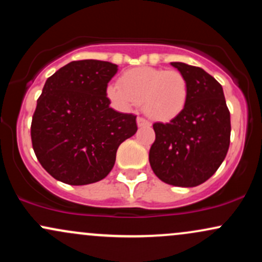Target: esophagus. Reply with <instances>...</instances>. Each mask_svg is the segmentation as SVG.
Wrapping results in <instances>:
<instances>
[{
    "mask_svg": "<svg viewBox=\"0 0 262 262\" xmlns=\"http://www.w3.org/2000/svg\"><path fill=\"white\" fill-rule=\"evenodd\" d=\"M137 124L139 125V127H149L150 122L146 121V119L143 118V117H138V118H137Z\"/></svg>",
    "mask_w": 262,
    "mask_h": 262,
    "instance_id": "esophagus-1",
    "label": "esophagus"
}]
</instances>
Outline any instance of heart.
Wrapping results in <instances>:
<instances>
[{
    "label": "heart",
    "mask_w": 262,
    "mask_h": 262,
    "mask_svg": "<svg viewBox=\"0 0 262 262\" xmlns=\"http://www.w3.org/2000/svg\"><path fill=\"white\" fill-rule=\"evenodd\" d=\"M189 95L186 77L177 70L140 66L125 71L119 85H111L107 96L118 107L143 103L144 112L156 121L167 122L185 110Z\"/></svg>",
    "instance_id": "b5f03b06"
}]
</instances>
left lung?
Returning <instances> with one entry per match:
<instances>
[{"label":"left lung","mask_w":262,"mask_h":262,"mask_svg":"<svg viewBox=\"0 0 262 262\" xmlns=\"http://www.w3.org/2000/svg\"><path fill=\"white\" fill-rule=\"evenodd\" d=\"M189 87L183 112L169 123H154L155 141L149 151L152 171L161 181L194 187L209 179L227 156L230 112L222 85L203 69L171 62Z\"/></svg>","instance_id":"left-lung-1"}]
</instances>
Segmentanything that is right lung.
<instances>
[{
  "instance_id": "add662e5",
  "label": "right lung",
  "mask_w": 262,
  "mask_h": 262,
  "mask_svg": "<svg viewBox=\"0 0 262 262\" xmlns=\"http://www.w3.org/2000/svg\"><path fill=\"white\" fill-rule=\"evenodd\" d=\"M118 66L77 60L47 80L32 118L35 156L54 179L82 186L104 179L117 149L137 132V116L110 107L107 85Z\"/></svg>"
}]
</instances>
